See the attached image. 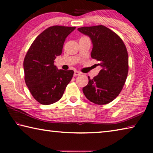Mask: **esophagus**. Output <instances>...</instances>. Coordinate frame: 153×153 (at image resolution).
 Instances as JSON below:
<instances>
[{
    "instance_id": "obj_1",
    "label": "esophagus",
    "mask_w": 153,
    "mask_h": 153,
    "mask_svg": "<svg viewBox=\"0 0 153 153\" xmlns=\"http://www.w3.org/2000/svg\"><path fill=\"white\" fill-rule=\"evenodd\" d=\"M81 74V73H80L79 71H74V76H79V75Z\"/></svg>"
}]
</instances>
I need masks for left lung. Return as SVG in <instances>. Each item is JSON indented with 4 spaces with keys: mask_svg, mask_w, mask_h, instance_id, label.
Wrapping results in <instances>:
<instances>
[{
    "mask_svg": "<svg viewBox=\"0 0 153 153\" xmlns=\"http://www.w3.org/2000/svg\"><path fill=\"white\" fill-rule=\"evenodd\" d=\"M88 36L92 43L91 57L99 61L102 69L83 88L90 101L105 105L113 101L123 88L128 72V55L120 36L104 25L77 29Z\"/></svg>",
    "mask_w": 153,
    "mask_h": 153,
    "instance_id": "left-lung-1",
    "label": "left lung"
}]
</instances>
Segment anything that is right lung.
<instances>
[{"label": "right lung", "mask_w": 153, "mask_h": 153, "mask_svg": "<svg viewBox=\"0 0 153 153\" xmlns=\"http://www.w3.org/2000/svg\"><path fill=\"white\" fill-rule=\"evenodd\" d=\"M75 29L59 25L47 28L37 36L25 56V84L40 104L57 102L71 80L74 71L58 69L54 62L61 55L65 38Z\"/></svg>", "instance_id": "obj_1"}]
</instances>
